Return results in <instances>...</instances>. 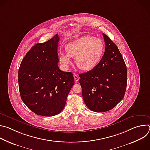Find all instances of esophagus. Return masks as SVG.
Here are the masks:
<instances>
[{
    "label": "esophagus",
    "instance_id": "esophagus-1",
    "mask_svg": "<svg viewBox=\"0 0 150 150\" xmlns=\"http://www.w3.org/2000/svg\"><path fill=\"white\" fill-rule=\"evenodd\" d=\"M74 77L75 82H77L79 81V77H78V75H77V74H74Z\"/></svg>",
    "mask_w": 150,
    "mask_h": 150
}]
</instances>
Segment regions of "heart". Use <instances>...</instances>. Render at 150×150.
<instances>
[{
  "instance_id": "b5f03b06",
  "label": "heart",
  "mask_w": 150,
  "mask_h": 150,
  "mask_svg": "<svg viewBox=\"0 0 150 150\" xmlns=\"http://www.w3.org/2000/svg\"><path fill=\"white\" fill-rule=\"evenodd\" d=\"M105 45L103 41L91 35H85L68 44L67 53H60L59 60L64 69H68L75 58L77 67L81 70L88 71L96 68L102 59Z\"/></svg>"
}]
</instances>
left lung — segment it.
Masks as SVG:
<instances>
[{
	"label": "left lung",
	"instance_id": "8db88e82",
	"mask_svg": "<svg viewBox=\"0 0 150 150\" xmlns=\"http://www.w3.org/2000/svg\"><path fill=\"white\" fill-rule=\"evenodd\" d=\"M105 44L101 60L93 69L79 74L82 95L87 108L96 112L109 111L124 97L127 69L117 46L103 33Z\"/></svg>",
	"mask_w": 150,
	"mask_h": 150
}]
</instances>
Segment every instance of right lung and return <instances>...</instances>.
I'll use <instances>...</instances> for the list:
<instances>
[{
    "instance_id": "right-lung-1",
    "label": "right lung",
    "mask_w": 150,
    "mask_h": 150,
    "mask_svg": "<svg viewBox=\"0 0 150 150\" xmlns=\"http://www.w3.org/2000/svg\"><path fill=\"white\" fill-rule=\"evenodd\" d=\"M59 41L57 34L46 42L35 45L18 70L21 98L37 115L53 116L60 113L74 84L72 73L59 68Z\"/></svg>"
}]
</instances>
